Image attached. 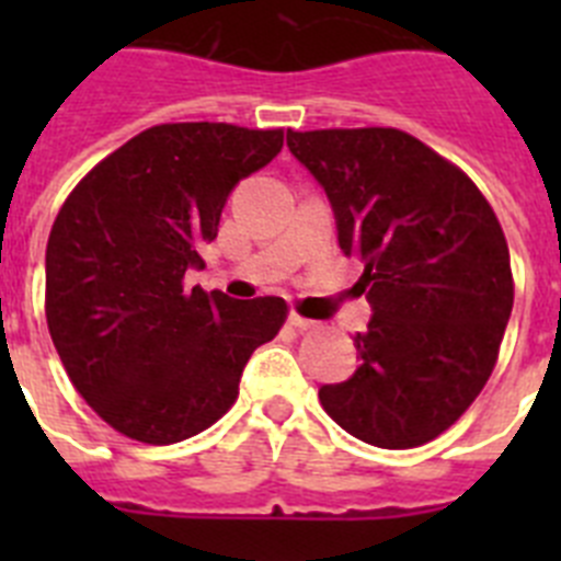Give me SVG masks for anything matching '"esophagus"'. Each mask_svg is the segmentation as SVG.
<instances>
[{"label":"esophagus","mask_w":561,"mask_h":561,"mask_svg":"<svg viewBox=\"0 0 561 561\" xmlns=\"http://www.w3.org/2000/svg\"><path fill=\"white\" fill-rule=\"evenodd\" d=\"M289 323L295 325L297 331H311V329H317L314 320H309V317H304V314H297V311H291V314H289Z\"/></svg>","instance_id":"1"}]
</instances>
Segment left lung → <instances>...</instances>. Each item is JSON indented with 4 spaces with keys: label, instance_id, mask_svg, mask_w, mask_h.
I'll list each match as a JSON object with an SVG mask.
<instances>
[{
    "label": "left lung",
    "instance_id": "obj_1",
    "mask_svg": "<svg viewBox=\"0 0 561 561\" xmlns=\"http://www.w3.org/2000/svg\"><path fill=\"white\" fill-rule=\"evenodd\" d=\"M286 146L325 187L374 306L359 368L320 404L354 438L410 449L469 410L514 306L503 227L469 176L399 128H314Z\"/></svg>",
    "mask_w": 561,
    "mask_h": 561
}]
</instances>
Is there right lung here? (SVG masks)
Listing matches in <instances>:
<instances>
[{
  "mask_svg": "<svg viewBox=\"0 0 561 561\" xmlns=\"http://www.w3.org/2000/svg\"><path fill=\"white\" fill-rule=\"evenodd\" d=\"M280 148L284 128L160 123L98 162L58 210L49 336L78 393L126 438L162 447L216 424L252 351L284 329V297L185 289L232 187Z\"/></svg>",
  "mask_w": 561,
  "mask_h": 561,
  "instance_id": "1",
  "label": "right lung"
}]
</instances>
